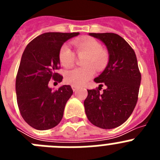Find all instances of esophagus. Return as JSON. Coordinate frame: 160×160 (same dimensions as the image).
<instances>
[{"label":"esophagus","instance_id":"esophagus-1","mask_svg":"<svg viewBox=\"0 0 160 160\" xmlns=\"http://www.w3.org/2000/svg\"><path fill=\"white\" fill-rule=\"evenodd\" d=\"M78 87H77V86H74V85H72V89H73V91H76V90H78Z\"/></svg>","mask_w":160,"mask_h":160}]
</instances>
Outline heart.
<instances>
[{"label":"heart","instance_id":"1","mask_svg":"<svg viewBox=\"0 0 160 160\" xmlns=\"http://www.w3.org/2000/svg\"><path fill=\"white\" fill-rule=\"evenodd\" d=\"M73 45L78 56L86 55L83 58L84 67L75 68L65 73V81L74 86H82L92 78L95 73V69L102 70L109 62L107 50L102 48L99 42L93 38H86L73 41ZM75 53L67 44L61 46L58 53V60L64 67H70L75 62Z\"/></svg>","mask_w":160,"mask_h":160}]
</instances>
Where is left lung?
I'll return each mask as SVG.
<instances>
[{"label":"left lung","instance_id":"1","mask_svg":"<svg viewBox=\"0 0 160 160\" xmlns=\"http://www.w3.org/2000/svg\"><path fill=\"white\" fill-rule=\"evenodd\" d=\"M90 35L105 44L110 58L104 71L94 78L100 83L98 88L87 90L85 111L93 125L112 129L122 125L132 114L138 101L141 73L134 49L122 37L113 32ZM103 84L107 88L101 93Z\"/></svg>","mask_w":160,"mask_h":160}]
</instances>
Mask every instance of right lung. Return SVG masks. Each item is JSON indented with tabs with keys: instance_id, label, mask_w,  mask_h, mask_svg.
<instances>
[{
	"instance_id": "right-lung-1",
	"label": "right lung",
	"mask_w": 160,
	"mask_h": 160,
	"mask_svg": "<svg viewBox=\"0 0 160 160\" xmlns=\"http://www.w3.org/2000/svg\"><path fill=\"white\" fill-rule=\"evenodd\" d=\"M79 32H46L27 45L16 78L18 108L22 118L37 130L54 128L62 119L66 102L73 90L63 85L57 90L48 87L49 81L61 82L58 53L61 46Z\"/></svg>"
}]
</instances>
